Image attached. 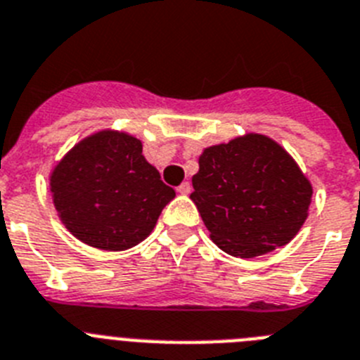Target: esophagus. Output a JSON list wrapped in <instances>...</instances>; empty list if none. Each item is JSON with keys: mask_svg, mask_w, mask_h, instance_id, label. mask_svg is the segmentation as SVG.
<instances>
[{"mask_svg": "<svg viewBox=\"0 0 360 360\" xmlns=\"http://www.w3.org/2000/svg\"><path fill=\"white\" fill-rule=\"evenodd\" d=\"M177 192L181 193V195H188L190 192H192V184L186 181V183H181L179 186H177Z\"/></svg>", "mask_w": 360, "mask_h": 360, "instance_id": "34e87169", "label": "esophagus"}]
</instances>
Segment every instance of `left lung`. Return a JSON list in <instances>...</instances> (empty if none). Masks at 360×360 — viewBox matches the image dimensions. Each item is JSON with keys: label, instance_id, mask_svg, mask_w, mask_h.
<instances>
[{"label": "left lung", "instance_id": "obj_1", "mask_svg": "<svg viewBox=\"0 0 360 360\" xmlns=\"http://www.w3.org/2000/svg\"><path fill=\"white\" fill-rule=\"evenodd\" d=\"M210 239L233 257H257L288 245L308 217L311 183L270 137L246 134L199 155L192 177Z\"/></svg>", "mask_w": 360, "mask_h": 360}]
</instances>
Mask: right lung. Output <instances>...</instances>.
Instances as JSON below:
<instances>
[{"mask_svg":"<svg viewBox=\"0 0 360 360\" xmlns=\"http://www.w3.org/2000/svg\"><path fill=\"white\" fill-rule=\"evenodd\" d=\"M50 192L68 232L108 252L146 239L176 198L145 159L141 141L115 130L77 143L50 174Z\"/></svg>","mask_w":360,"mask_h":360,"instance_id":"add662e5","label":"right lung"}]
</instances>
